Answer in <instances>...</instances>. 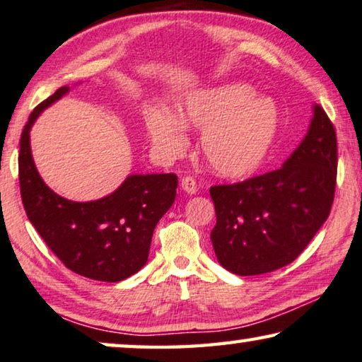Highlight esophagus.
I'll return each instance as SVG.
<instances>
[{
    "instance_id": "obj_1",
    "label": "esophagus",
    "mask_w": 362,
    "mask_h": 362,
    "mask_svg": "<svg viewBox=\"0 0 362 362\" xmlns=\"http://www.w3.org/2000/svg\"><path fill=\"white\" fill-rule=\"evenodd\" d=\"M181 187L182 191L187 194H196L197 192V182L192 176H186L181 180Z\"/></svg>"
}]
</instances>
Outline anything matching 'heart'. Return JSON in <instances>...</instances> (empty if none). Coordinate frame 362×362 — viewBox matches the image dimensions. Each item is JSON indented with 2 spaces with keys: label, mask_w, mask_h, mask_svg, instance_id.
<instances>
[{
  "label": "heart",
  "mask_w": 362,
  "mask_h": 362,
  "mask_svg": "<svg viewBox=\"0 0 362 362\" xmlns=\"http://www.w3.org/2000/svg\"><path fill=\"white\" fill-rule=\"evenodd\" d=\"M280 124L276 105L254 97L246 86L225 84L192 93L176 107L173 118L152 108L146 129L157 153L173 160L185 152V131H202L199 150L215 173L226 177L246 176L264 162Z\"/></svg>",
  "instance_id": "heart-1"
}]
</instances>
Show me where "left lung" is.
I'll list each match as a JSON object with an SVG mask.
<instances>
[{
  "instance_id": "left-lung-1",
  "label": "left lung",
  "mask_w": 362,
  "mask_h": 362,
  "mask_svg": "<svg viewBox=\"0 0 362 362\" xmlns=\"http://www.w3.org/2000/svg\"><path fill=\"white\" fill-rule=\"evenodd\" d=\"M337 132L320 105L308 136L281 168L210 187L218 262L231 274L262 275L291 264L329 218L337 186Z\"/></svg>"
}]
</instances>
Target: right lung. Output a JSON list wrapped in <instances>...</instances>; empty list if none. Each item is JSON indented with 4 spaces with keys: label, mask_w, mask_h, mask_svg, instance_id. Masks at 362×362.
<instances>
[{
    "label": "right lung",
    "mask_w": 362,
    "mask_h": 362,
    "mask_svg": "<svg viewBox=\"0 0 362 362\" xmlns=\"http://www.w3.org/2000/svg\"><path fill=\"white\" fill-rule=\"evenodd\" d=\"M68 90L58 88L33 108L22 131V204L38 235L69 270L98 281H121L146 265L155 226L175 202L177 176H127L113 194L92 202H72L53 192L33 163L30 127L43 110Z\"/></svg>",
    "instance_id": "1"
}]
</instances>
